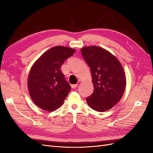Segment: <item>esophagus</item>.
<instances>
[{
    "instance_id": "obj_1",
    "label": "esophagus",
    "mask_w": 153,
    "mask_h": 153,
    "mask_svg": "<svg viewBox=\"0 0 153 153\" xmlns=\"http://www.w3.org/2000/svg\"><path fill=\"white\" fill-rule=\"evenodd\" d=\"M78 84H72V85H71V88H75V87H76L77 86H78Z\"/></svg>"
}]
</instances>
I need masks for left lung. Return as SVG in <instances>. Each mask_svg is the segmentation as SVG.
Returning a JSON list of instances; mask_svg holds the SVG:
<instances>
[{"mask_svg": "<svg viewBox=\"0 0 153 153\" xmlns=\"http://www.w3.org/2000/svg\"><path fill=\"white\" fill-rule=\"evenodd\" d=\"M82 56L90 67L94 92L86 98L91 108L98 112L108 110L121 99L126 85L124 68L108 50L98 46L84 47Z\"/></svg>", "mask_w": 153, "mask_h": 153, "instance_id": "8db88e82", "label": "left lung"}]
</instances>
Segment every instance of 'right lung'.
Instances as JSON below:
<instances>
[{
	"label": "right lung",
	"instance_id": "1",
	"mask_svg": "<svg viewBox=\"0 0 153 153\" xmlns=\"http://www.w3.org/2000/svg\"><path fill=\"white\" fill-rule=\"evenodd\" d=\"M69 47H54L41 55L32 65L27 86L33 102L41 109L52 112L61 107L71 90L61 68L75 52Z\"/></svg>",
	"mask_w": 153,
	"mask_h": 153
}]
</instances>
